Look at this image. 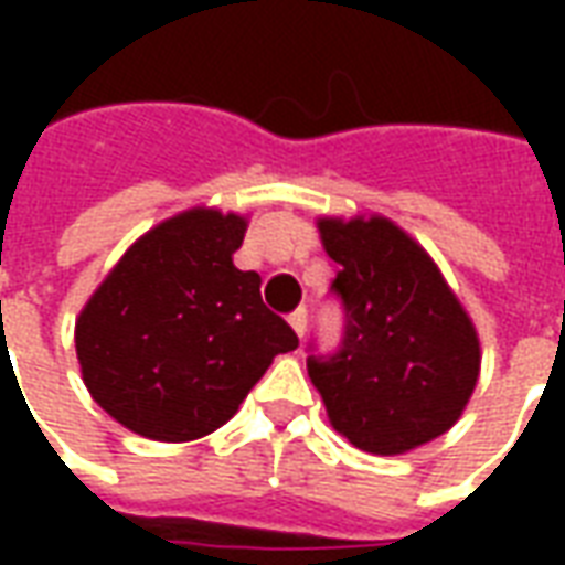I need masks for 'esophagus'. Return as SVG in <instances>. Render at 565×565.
Instances as JSON below:
<instances>
[{
    "mask_svg": "<svg viewBox=\"0 0 565 565\" xmlns=\"http://www.w3.org/2000/svg\"><path fill=\"white\" fill-rule=\"evenodd\" d=\"M287 320H290V327L296 330V335L302 339V335H306V327H308V311H306V308H296L294 315H290Z\"/></svg>",
    "mask_w": 565,
    "mask_h": 565,
    "instance_id": "obj_1",
    "label": "esophagus"
}]
</instances>
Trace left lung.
<instances>
[{"mask_svg":"<svg viewBox=\"0 0 565 565\" xmlns=\"http://www.w3.org/2000/svg\"><path fill=\"white\" fill-rule=\"evenodd\" d=\"M342 269V342H308V375L332 426L369 454H403L457 424L478 381L481 351L469 315L408 235L384 217L320 221Z\"/></svg>","mask_w":565,"mask_h":565,"instance_id":"1","label":"left lung"}]
</instances>
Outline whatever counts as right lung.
<instances>
[{"label":"right lung","mask_w":565,"mask_h":565,"mask_svg":"<svg viewBox=\"0 0 565 565\" xmlns=\"http://www.w3.org/2000/svg\"><path fill=\"white\" fill-rule=\"evenodd\" d=\"M245 217L193 209L129 247L75 327L81 375L117 424L157 441L223 426L299 339L233 266Z\"/></svg>","instance_id":"1"}]
</instances>
